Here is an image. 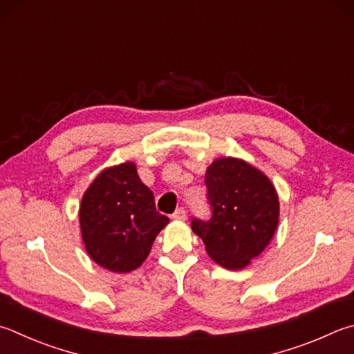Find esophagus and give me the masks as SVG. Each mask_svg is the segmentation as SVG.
<instances>
[{"instance_id": "esophagus-1", "label": "esophagus", "mask_w": 354, "mask_h": 354, "mask_svg": "<svg viewBox=\"0 0 354 354\" xmlns=\"http://www.w3.org/2000/svg\"><path fill=\"white\" fill-rule=\"evenodd\" d=\"M171 216L175 218V220H185V218H187V214H185V210L183 207H179L175 210V214H173Z\"/></svg>"}]
</instances>
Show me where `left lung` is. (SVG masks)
<instances>
[{"mask_svg":"<svg viewBox=\"0 0 354 354\" xmlns=\"http://www.w3.org/2000/svg\"><path fill=\"white\" fill-rule=\"evenodd\" d=\"M210 216L192 218V230L223 268L241 269L263 252L279 223V198L271 181L243 160L223 158L204 176Z\"/></svg>","mask_w":354,"mask_h":354,"instance_id":"8db88e82","label":"left lung"}]
</instances>
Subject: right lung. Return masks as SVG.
I'll use <instances>...</instances> for the list:
<instances>
[{"label":"right lung","instance_id":"right-lung-1","mask_svg":"<svg viewBox=\"0 0 354 354\" xmlns=\"http://www.w3.org/2000/svg\"><path fill=\"white\" fill-rule=\"evenodd\" d=\"M79 215L89 257L113 272H130L142 265L169 223L131 162L102 171L83 196Z\"/></svg>","mask_w":354,"mask_h":354}]
</instances>
